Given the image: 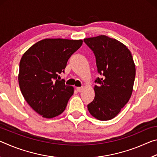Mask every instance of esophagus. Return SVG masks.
<instances>
[{
  "mask_svg": "<svg viewBox=\"0 0 157 157\" xmlns=\"http://www.w3.org/2000/svg\"><path fill=\"white\" fill-rule=\"evenodd\" d=\"M77 91H78V92H82V90H83V87L81 86V87H77Z\"/></svg>",
  "mask_w": 157,
  "mask_h": 157,
  "instance_id": "esophagus-1",
  "label": "esophagus"
}]
</instances>
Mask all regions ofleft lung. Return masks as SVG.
Wrapping results in <instances>:
<instances>
[{
    "label": "left lung",
    "instance_id": "left-lung-1",
    "mask_svg": "<svg viewBox=\"0 0 157 157\" xmlns=\"http://www.w3.org/2000/svg\"><path fill=\"white\" fill-rule=\"evenodd\" d=\"M94 53L98 72L95 98L87 105L91 115L100 121L116 117L131 97L136 68L131 52L121 42L105 35L84 39Z\"/></svg>",
    "mask_w": 157,
    "mask_h": 157
}]
</instances>
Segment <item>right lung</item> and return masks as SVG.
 <instances>
[{
  "label": "right lung",
  "instance_id": "add662e5",
  "mask_svg": "<svg viewBox=\"0 0 157 157\" xmlns=\"http://www.w3.org/2000/svg\"><path fill=\"white\" fill-rule=\"evenodd\" d=\"M82 40L46 39L31 46L21 57L18 84L26 102L44 118H52L65 110L73 87L59 80L69 58Z\"/></svg>",
  "mask_w": 157,
  "mask_h": 157
}]
</instances>
